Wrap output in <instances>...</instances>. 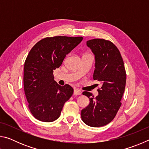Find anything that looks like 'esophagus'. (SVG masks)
I'll return each instance as SVG.
<instances>
[{
  "label": "esophagus",
  "mask_w": 149,
  "mask_h": 149,
  "mask_svg": "<svg viewBox=\"0 0 149 149\" xmlns=\"http://www.w3.org/2000/svg\"><path fill=\"white\" fill-rule=\"evenodd\" d=\"M74 94L75 95H81V91L79 89H74Z\"/></svg>",
  "instance_id": "esophagus-1"
}]
</instances>
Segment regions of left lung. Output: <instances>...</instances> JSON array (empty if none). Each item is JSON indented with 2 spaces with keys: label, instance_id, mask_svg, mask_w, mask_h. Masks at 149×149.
<instances>
[{
  "label": "left lung",
  "instance_id": "1",
  "mask_svg": "<svg viewBox=\"0 0 149 149\" xmlns=\"http://www.w3.org/2000/svg\"><path fill=\"white\" fill-rule=\"evenodd\" d=\"M95 58L93 79L100 81L95 98L92 93L83 92L89 98V104L81 110V119L91 127H101L112 122L121 107L125 91L126 73L122 57L112 42L102 39L87 41Z\"/></svg>",
  "mask_w": 149,
  "mask_h": 149
}]
</instances>
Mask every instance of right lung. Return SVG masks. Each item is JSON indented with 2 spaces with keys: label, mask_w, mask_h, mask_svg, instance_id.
<instances>
[{
  "label": "right lung",
  "mask_w": 149,
  "mask_h": 149,
  "mask_svg": "<svg viewBox=\"0 0 149 149\" xmlns=\"http://www.w3.org/2000/svg\"><path fill=\"white\" fill-rule=\"evenodd\" d=\"M83 40L82 37L56 36L37 42L24 64V91L33 116L39 121L51 122L59 118L64 103L74 89L54 81L53 72L62 65L68 54Z\"/></svg>",
  "instance_id": "obj_1"
}]
</instances>
